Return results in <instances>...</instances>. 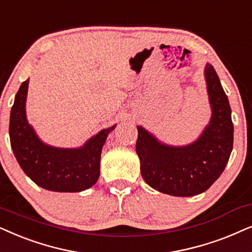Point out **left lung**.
I'll return each mask as SVG.
<instances>
[{"label":"left lung","mask_w":252,"mask_h":252,"mask_svg":"<svg viewBox=\"0 0 252 252\" xmlns=\"http://www.w3.org/2000/svg\"><path fill=\"white\" fill-rule=\"evenodd\" d=\"M204 73L212 116L198 139L189 145L170 146L137 126L136 152L143 179L151 188L170 196L191 197L206 191L222 174L233 150L229 101L210 63Z\"/></svg>","instance_id":"left-lung-1"}]
</instances>
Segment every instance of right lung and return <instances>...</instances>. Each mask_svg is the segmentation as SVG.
<instances>
[{
    "label": "right lung",
    "mask_w": 252,
    "mask_h": 252,
    "mask_svg": "<svg viewBox=\"0 0 252 252\" xmlns=\"http://www.w3.org/2000/svg\"><path fill=\"white\" fill-rule=\"evenodd\" d=\"M29 79L22 83L10 113V143L21 168L36 186L58 192H79L94 186L100 175V157L107 136L103 129L77 149H60L40 140L26 119Z\"/></svg>",
    "instance_id": "obj_1"
}]
</instances>
